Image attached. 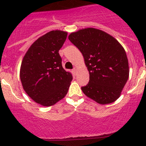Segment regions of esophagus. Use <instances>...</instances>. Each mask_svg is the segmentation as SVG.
<instances>
[{
    "instance_id": "esophagus-1",
    "label": "esophagus",
    "mask_w": 146,
    "mask_h": 146,
    "mask_svg": "<svg viewBox=\"0 0 146 146\" xmlns=\"http://www.w3.org/2000/svg\"><path fill=\"white\" fill-rule=\"evenodd\" d=\"M73 73H75V74H76V72H77V69H76V68H74L73 69Z\"/></svg>"
}]
</instances>
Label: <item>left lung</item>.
<instances>
[{"instance_id": "obj_1", "label": "left lung", "mask_w": 146, "mask_h": 146, "mask_svg": "<svg viewBox=\"0 0 146 146\" xmlns=\"http://www.w3.org/2000/svg\"><path fill=\"white\" fill-rule=\"evenodd\" d=\"M68 39L82 53L89 71V82L81 88L83 93L101 104L117 100L129 76L123 46L112 36L95 28L73 32Z\"/></svg>"}]
</instances>
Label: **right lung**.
Masks as SVG:
<instances>
[{
    "instance_id": "1",
    "label": "right lung",
    "mask_w": 146,
    "mask_h": 146,
    "mask_svg": "<svg viewBox=\"0 0 146 146\" xmlns=\"http://www.w3.org/2000/svg\"><path fill=\"white\" fill-rule=\"evenodd\" d=\"M68 33L53 30L36 39L26 52L20 77L23 89L35 102L50 107L67 94L73 76L62 67L58 51Z\"/></svg>"
}]
</instances>
